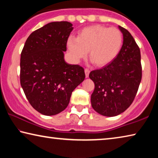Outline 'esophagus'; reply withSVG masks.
Returning a JSON list of instances; mask_svg holds the SVG:
<instances>
[{"mask_svg":"<svg viewBox=\"0 0 158 158\" xmlns=\"http://www.w3.org/2000/svg\"><path fill=\"white\" fill-rule=\"evenodd\" d=\"M89 73H90V69L85 68V77H86V78H88V77H89Z\"/></svg>","mask_w":158,"mask_h":158,"instance_id":"esophagus-1","label":"esophagus"}]
</instances>
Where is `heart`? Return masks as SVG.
Returning a JSON list of instances; mask_svg holds the SVG:
<instances>
[{"mask_svg": "<svg viewBox=\"0 0 158 158\" xmlns=\"http://www.w3.org/2000/svg\"><path fill=\"white\" fill-rule=\"evenodd\" d=\"M123 43V35L119 29L93 25L79 31L77 37H69L67 48L75 60L84 58L89 51V56L93 63L102 67L116 58Z\"/></svg>", "mask_w": 158, "mask_h": 158, "instance_id": "1", "label": "heart"}]
</instances>
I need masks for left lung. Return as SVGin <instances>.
<instances>
[{
	"label": "left lung",
	"mask_w": 158,
	"mask_h": 158,
	"mask_svg": "<svg viewBox=\"0 0 158 158\" xmlns=\"http://www.w3.org/2000/svg\"><path fill=\"white\" fill-rule=\"evenodd\" d=\"M119 29L123 43L118 55L107 65L89 74L95 84L92 107L105 116H117L132 105L142 77L139 47L129 31L120 26Z\"/></svg>",
	"instance_id": "8db88e82"
}]
</instances>
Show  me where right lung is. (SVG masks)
<instances>
[{"label": "right lung", "mask_w": 158, "mask_h": 158, "mask_svg": "<svg viewBox=\"0 0 158 158\" xmlns=\"http://www.w3.org/2000/svg\"><path fill=\"white\" fill-rule=\"evenodd\" d=\"M73 24L51 22L33 32L21 53L20 83L31 105L53 116L63 111L73 90L85 79L84 69L64 60Z\"/></svg>", "instance_id": "obj_1"}]
</instances>
